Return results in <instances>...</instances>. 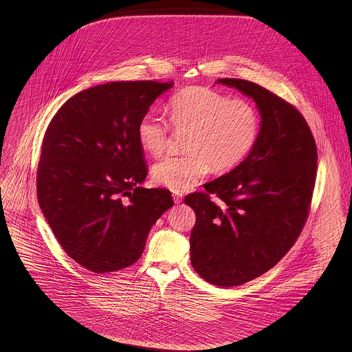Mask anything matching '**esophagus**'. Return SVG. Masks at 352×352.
Masks as SVG:
<instances>
[{
    "label": "esophagus",
    "mask_w": 352,
    "mask_h": 352,
    "mask_svg": "<svg viewBox=\"0 0 352 352\" xmlns=\"http://www.w3.org/2000/svg\"><path fill=\"white\" fill-rule=\"evenodd\" d=\"M173 201H175L176 204L182 203L183 201V195L182 194H173Z\"/></svg>",
    "instance_id": "1"
}]
</instances>
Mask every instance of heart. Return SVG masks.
<instances>
[{
    "label": "heart",
    "mask_w": 352,
    "mask_h": 352,
    "mask_svg": "<svg viewBox=\"0 0 352 352\" xmlns=\"http://www.w3.org/2000/svg\"><path fill=\"white\" fill-rule=\"evenodd\" d=\"M176 133H187L186 153L158 161L153 180L173 192H184L212 169L226 172L251 153L258 137V115L248 101L230 100L203 87H191L175 95L166 107ZM137 140L151 155H160L170 140L169 124L151 113L137 124Z\"/></svg>",
    "instance_id": "obj_1"
}]
</instances>
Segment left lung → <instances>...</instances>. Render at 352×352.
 Listing matches in <instances>:
<instances>
[{"mask_svg":"<svg viewBox=\"0 0 352 352\" xmlns=\"http://www.w3.org/2000/svg\"><path fill=\"white\" fill-rule=\"evenodd\" d=\"M217 82L256 102L258 137L241 164L184 203L197 215L192 267L207 282L233 287L267 272L297 241L316 183L317 149L306 120L287 101L247 80ZM210 193L223 204L211 201Z\"/></svg>","mask_w":352,"mask_h":352,"instance_id":"left-lung-1","label":"left lung"}]
</instances>
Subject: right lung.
<instances>
[{
  "mask_svg": "<svg viewBox=\"0 0 352 352\" xmlns=\"http://www.w3.org/2000/svg\"><path fill=\"white\" fill-rule=\"evenodd\" d=\"M173 82L116 81L66 101L46 130L38 201L58 243L92 272L119 271L142 254L170 192L148 176L137 124Z\"/></svg>",
  "mask_w": 352,
  "mask_h": 352,
  "instance_id": "obj_1",
  "label": "right lung"
}]
</instances>
